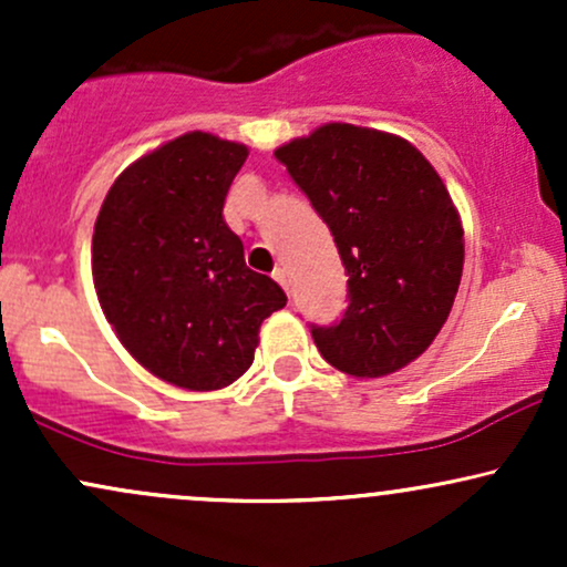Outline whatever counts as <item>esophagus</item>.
I'll return each mask as SVG.
<instances>
[{
    "instance_id": "obj_1",
    "label": "esophagus",
    "mask_w": 567,
    "mask_h": 567,
    "mask_svg": "<svg viewBox=\"0 0 567 567\" xmlns=\"http://www.w3.org/2000/svg\"><path fill=\"white\" fill-rule=\"evenodd\" d=\"M271 277H275V279H277V282H279V285H282V288H285V290H288V288H290V285H288V275H285V269H282V266H277V269H275V271H271Z\"/></svg>"
}]
</instances>
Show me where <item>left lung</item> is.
<instances>
[{
  "mask_svg": "<svg viewBox=\"0 0 567 567\" xmlns=\"http://www.w3.org/2000/svg\"><path fill=\"white\" fill-rule=\"evenodd\" d=\"M275 157L328 224L349 275L341 322L311 324L320 354L354 379L405 368L437 338L464 269V229L437 171L400 135L343 122Z\"/></svg>",
  "mask_w": 567,
  "mask_h": 567,
  "instance_id": "8db88e82",
  "label": "left lung"
}]
</instances>
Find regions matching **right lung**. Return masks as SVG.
Segmentation results:
<instances>
[{"label":"right lung","mask_w":567,"mask_h":567,"mask_svg":"<svg viewBox=\"0 0 567 567\" xmlns=\"http://www.w3.org/2000/svg\"><path fill=\"white\" fill-rule=\"evenodd\" d=\"M247 146L194 133L135 159L103 199L93 282L103 315L148 373L188 389L229 386L252 365L258 328L288 303L245 266L224 202Z\"/></svg>","instance_id":"1"}]
</instances>
